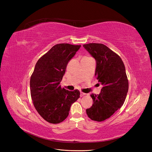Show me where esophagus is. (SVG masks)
<instances>
[{"mask_svg":"<svg viewBox=\"0 0 152 152\" xmlns=\"http://www.w3.org/2000/svg\"><path fill=\"white\" fill-rule=\"evenodd\" d=\"M86 94H85V93H82V92H80V97H82V96H85Z\"/></svg>","mask_w":152,"mask_h":152,"instance_id":"1","label":"esophagus"}]
</instances>
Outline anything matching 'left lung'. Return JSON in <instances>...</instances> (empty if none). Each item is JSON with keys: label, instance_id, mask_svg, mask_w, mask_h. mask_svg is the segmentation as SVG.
I'll return each mask as SVG.
<instances>
[{"label": "left lung", "instance_id": "8db88e82", "mask_svg": "<svg viewBox=\"0 0 152 152\" xmlns=\"http://www.w3.org/2000/svg\"><path fill=\"white\" fill-rule=\"evenodd\" d=\"M96 60L95 76L102 85L100 93L92 94L93 103L86 109L91 120L103 121L123 105L129 89L126 68L120 56L102 44L83 45Z\"/></svg>", "mask_w": 152, "mask_h": 152}]
</instances>
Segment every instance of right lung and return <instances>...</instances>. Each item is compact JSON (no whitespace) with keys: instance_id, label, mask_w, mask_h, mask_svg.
Instances as JSON below:
<instances>
[{"instance_id":"add662e5","label":"right lung","mask_w":152,"mask_h":152,"mask_svg":"<svg viewBox=\"0 0 152 152\" xmlns=\"http://www.w3.org/2000/svg\"><path fill=\"white\" fill-rule=\"evenodd\" d=\"M81 45L58 44L37 62L30 78L31 97L37 112L49 123L68 117L72 104L80 97L79 90L62 89L60 83L68 62Z\"/></svg>"}]
</instances>
